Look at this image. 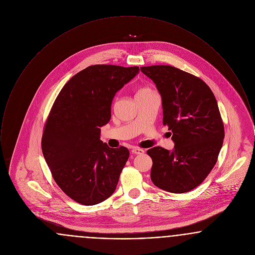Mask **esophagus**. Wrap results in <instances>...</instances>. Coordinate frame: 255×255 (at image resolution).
<instances>
[{"label": "esophagus", "instance_id": "esophagus-1", "mask_svg": "<svg viewBox=\"0 0 255 255\" xmlns=\"http://www.w3.org/2000/svg\"><path fill=\"white\" fill-rule=\"evenodd\" d=\"M131 152H132V154H133V155H141V154L144 153V150H142L140 148H137V147H134V148L131 150Z\"/></svg>", "mask_w": 255, "mask_h": 255}]
</instances>
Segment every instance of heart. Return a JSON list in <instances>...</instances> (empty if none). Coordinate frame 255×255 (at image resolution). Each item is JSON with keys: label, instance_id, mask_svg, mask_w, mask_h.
<instances>
[{"label": "heart", "instance_id": "1", "mask_svg": "<svg viewBox=\"0 0 255 255\" xmlns=\"http://www.w3.org/2000/svg\"><path fill=\"white\" fill-rule=\"evenodd\" d=\"M148 91H150L149 89H147V88H143V89H140L139 91H138V93L137 94H141V93H145V92H148Z\"/></svg>", "mask_w": 255, "mask_h": 255}]
</instances>
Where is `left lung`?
<instances>
[{
  "mask_svg": "<svg viewBox=\"0 0 255 255\" xmlns=\"http://www.w3.org/2000/svg\"><path fill=\"white\" fill-rule=\"evenodd\" d=\"M140 71L156 84L162 123L172 132L175 143L172 151L159 146L147 151L153 160L151 180L171 193L188 192L204 182L223 145L225 131L217 100L202 79L175 67L158 65Z\"/></svg>",
  "mask_w": 255,
  "mask_h": 255,
  "instance_id": "1",
  "label": "left lung"
}]
</instances>
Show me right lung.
Returning a JSON list of instances; mask_svg holds the SVG:
<instances>
[{
    "label": "right lung",
    "instance_id": "right-lung-1",
    "mask_svg": "<svg viewBox=\"0 0 255 255\" xmlns=\"http://www.w3.org/2000/svg\"><path fill=\"white\" fill-rule=\"evenodd\" d=\"M138 73V67L90 66L66 83L49 113L44 158L58 186L81 205L99 204L117 188L129 150L110 148L100 128L111 120L116 94Z\"/></svg>",
    "mask_w": 255,
    "mask_h": 255
}]
</instances>
